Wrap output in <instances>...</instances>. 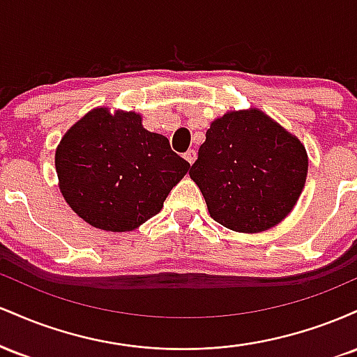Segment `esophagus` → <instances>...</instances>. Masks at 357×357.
I'll use <instances>...</instances> for the list:
<instances>
[{"label":"esophagus","mask_w":357,"mask_h":357,"mask_svg":"<svg viewBox=\"0 0 357 357\" xmlns=\"http://www.w3.org/2000/svg\"><path fill=\"white\" fill-rule=\"evenodd\" d=\"M183 158L186 159V161L190 162V165H192V162H195V159H196V151H195V149H190V151H186V153L183 154Z\"/></svg>","instance_id":"esophagus-1"}]
</instances>
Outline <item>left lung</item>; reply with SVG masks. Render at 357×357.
Here are the masks:
<instances>
[{
    "instance_id": "obj_1",
    "label": "left lung",
    "mask_w": 357,
    "mask_h": 357,
    "mask_svg": "<svg viewBox=\"0 0 357 357\" xmlns=\"http://www.w3.org/2000/svg\"><path fill=\"white\" fill-rule=\"evenodd\" d=\"M307 151L260 109L230 110L211 122L190 178L210 216L238 233L275 227L304 190Z\"/></svg>"
}]
</instances>
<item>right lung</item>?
Wrapping results in <instances>:
<instances>
[{"instance_id":"right-lung-1","label":"right lung","mask_w":357,"mask_h":357,"mask_svg":"<svg viewBox=\"0 0 357 357\" xmlns=\"http://www.w3.org/2000/svg\"><path fill=\"white\" fill-rule=\"evenodd\" d=\"M55 167L68 206L90 227L121 233L161 211L190 162L144 129L141 114L97 107L61 137Z\"/></svg>"}]
</instances>
